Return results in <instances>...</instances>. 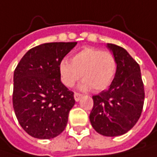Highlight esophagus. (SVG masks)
<instances>
[{"instance_id":"1","label":"esophagus","mask_w":157,"mask_h":157,"mask_svg":"<svg viewBox=\"0 0 157 157\" xmlns=\"http://www.w3.org/2000/svg\"><path fill=\"white\" fill-rule=\"evenodd\" d=\"M82 96L81 94H79V93H77V92H75L74 93V99H75V101L76 102H78V101H79V99H80V97Z\"/></svg>"}]
</instances>
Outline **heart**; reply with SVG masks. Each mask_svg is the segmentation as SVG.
<instances>
[{
    "label": "heart",
    "instance_id": "obj_1",
    "mask_svg": "<svg viewBox=\"0 0 157 157\" xmlns=\"http://www.w3.org/2000/svg\"><path fill=\"white\" fill-rule=\"evenodd\" d=\"M117 70V61L113 53L95 47H85L73 54L71 62L62 60L59 64L61 80L71 87L80 78L81 88L100 91L112 83Z\"/></svg>",
    "mask_w": 157,
    "mask_h": 157
}]
</instances>
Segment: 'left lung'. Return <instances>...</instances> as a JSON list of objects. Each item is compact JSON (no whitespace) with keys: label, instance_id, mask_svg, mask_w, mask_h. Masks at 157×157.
Wrapping results in <instances>:
<instances>
[{"label":"left lung","instance_id":"left-lung-1","mask_svg":"<svg viewBox=\"0 0 157 157\" xmlns=\"http://www.w3.org/2000/svg\"><path fill=\"white\" fill-rule=\"evenodd\" d=\"M117 61V70L107 90L92 96L89 120L96 132L116 137L128 132L139 121L144 105L145 91L140 67L124 48L107 44Z\"/></svg>","mask_w":157,"mask_h":157}]
</instances>
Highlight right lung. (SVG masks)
Returning a JSON list of instances; mask_svg holds the SVG:
<instances>
[{"mask_svg":"<svg viewBox=\"0 0 157 157\" xmlns=\"http://www.w3.org/2000/svg\"><path fill=\"white\" fill-rule=\"evenodd\" d=\"M76 44L60 42L37 45L22 57L14 71V112L20 126L34 138H55L67 125L75 99L61 81L59 64Z\"/></svg>","mask_w":157,"mask_h":157,"instance_id":"right-lung-1","label":"right lung"}]
</instances>
